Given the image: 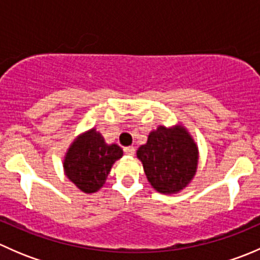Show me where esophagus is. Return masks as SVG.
Here are the masks:
<instances>
[{
    "instance_id": "34e87169",
    "label": "esophagus",
    "mask_w": 260,
    "mask_h": 260,
    "mask_svg": "<svg viewBox=\"0 0 260 260\" xmlns=\"http://www.w3.org/2000/svg\"><path fill=\"white\" fill-rule=\"evenodd\" d=\"M124 152L125 154H128V156H135L136 149L135 147H127V148H124Z\"/></svg>"
}]
</instances>
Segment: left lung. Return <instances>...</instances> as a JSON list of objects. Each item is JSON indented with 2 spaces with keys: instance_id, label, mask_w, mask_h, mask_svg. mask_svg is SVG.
Here are the masks:
<instances>
[{
  "instance_id": "1",
  "label": "left lung",
  "mask_w": 260,
  "mask_h": 260,
  "mask_svg": "<svg viewBox=\"0 0 260 260\" xmlns=\"http://www.w3.org/2000/svg\"><path fill=\"white\" fill-rule=\"evenodd\" d=\"M147 180L159 193H179L193 180L199 166V147L181 123L151 131L146 145L137 149Z\"/></svg>"
}]
</instances>
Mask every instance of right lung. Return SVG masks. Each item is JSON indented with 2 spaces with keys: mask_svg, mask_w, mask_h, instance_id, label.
Returning a JSON list of instances; mask_svg holds the SVG:
<instances>
[{
  "mask_svg": "<svg viewBox=\"0 0 260 260\" xmlns=\"http://www.w3.org/2000/svg\"><path fill=\"white\" fill-rule=\"evenodd\" d=\"M122 156L123 149L115 143L108 145L93 127L70 143L62 161L64 174L84 193H94L103 187L114 162Z\"/></svg>",
  "mask_w": 260,
  "mask_h": 260,
  "instance_id": "add662e5",
  "label": "right lung"
}]
</instances>
